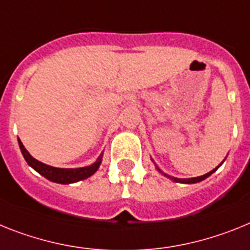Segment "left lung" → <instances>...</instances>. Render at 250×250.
I'll list each match as a JSON object with an SVG mask.
<instances>
[{"label": "left lung", "mask_w": 250, "mask_h": 250, "mask_svg": "<svg viewBox=\"0 0 250 250\" xmlns=\"http://www.w3.org/2000/svg\"><path fill=\"white\" fill-rule=\"evenodd\" d=\"M152 161H153V160H152ZM223 162H224V161H223ZM223 162H221V164H223ZM153 164H155V162H153ZM221 164L219 165V166H216L215 168H214V170H211V171H210V172H208V173H205V175H203V176L191 177V179H177V177L170 176V175H167V173H164V172H162V171L160 170V168H158V166H157V165H156V164H155V166H156V168H157V171H158V172L161 173V175H164V176H166L167 179L172 180L173 182H180V184H196V182H200V181H203V180L208 179V177H209L210 175H211V173H214V172H215L216 170H218L219 167L221 166Z\"/></svg>", "instance_id": "8db88e82"}]
</instances>
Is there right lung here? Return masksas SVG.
<instances>
[{"label":"right lung","instance_id":"obj_1","mask_svg":"<svg viewBox=\"0 0 250 250\" xmlns=\"http://www.w3.org/2000/svg\"><path fill=\"white\" fill-rule=\"evenodd\" d=\"M19 146H20L21 152H22L23 158H25L30 167H32L35 171H38L40 173L41 176L46 177L50 181L56 182V184H64V185L82 181V180H85L92 176V175H94L99 168V166H101L102 160H103V152H102L99 157L97 158V161L94 164L89 165V166L78 167V168H60V167H53L42 164V162L38 161L36 158L32 157L29 151L25 148L20 138H19Z\"/></svg>","mask_w":250,"mask_h":250}]
</instances>
